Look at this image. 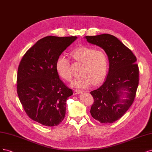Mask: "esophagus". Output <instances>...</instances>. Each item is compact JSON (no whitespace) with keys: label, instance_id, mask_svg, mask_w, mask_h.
<instances>
[{"label":"esophagus","instance_id":"34e87169","mask_svg":"<svg viewBox=\"0 0 152 152\" xmlns=\"http://www.w3.org/2000/svg\"><path fill=\"white\" fill-rule=\"evenodd\" d=\"M82 91H81L80 90H75L74 91H73V94H74V95H77L79 94H81Z\"/></svg>","mask_w":152,"mask_h":152}]
</instances>
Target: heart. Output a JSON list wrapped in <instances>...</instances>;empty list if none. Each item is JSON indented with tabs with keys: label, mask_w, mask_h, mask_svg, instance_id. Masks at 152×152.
<instances>
[{
	"label": "heart",
	"mask_w": 152,
	"mask_h": 152,
	"mask_svg": "<svg viewBox=\"0 0 152 152\" xmlns=\"http://www.w3.org/2000/svg\"><path fill=\"white\" fill-rule=\"evenodd\" d=\"M71 55L74 59L82 63L79 79L73 81L72 85L76 88H85L99 85L104 80L108 70L109 61L106 53L102 50L82 46L76 48ZM56 70L62 80L70 81L72 78L71 64L64 56L57 58L56 62Z\"/></svg>",
	"instance_id": "heart-1"
}]
</instances>
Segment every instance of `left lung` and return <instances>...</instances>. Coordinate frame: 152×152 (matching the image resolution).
I'll list each match as a JSON object with an SVG mask.
<instances>
[{
	"instance_id": "left-lung-1",
	"label": "left lung",
	"mask_w": 152,
	"mask_h": 152,
	"mask_svg": "<svg viewBox=\"0 0 152 152\" xmlns=\"http://www.w3.org/2000/svg\"><path fill=\"white\" fill-rule=\"evenodd\" d=\"M87 42L104 50L109 61L106 80L90 92L94 102L91 116L101 123H113L133 104L139 84L136 57L118 38L109 34L85 37Z\"/></svg>"
}]
</instances>
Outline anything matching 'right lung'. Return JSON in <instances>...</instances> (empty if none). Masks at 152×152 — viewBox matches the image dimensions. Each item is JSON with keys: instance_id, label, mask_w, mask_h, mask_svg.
<instances>
[{"instance_id": "right-lung-1", "label": "right lung", "mask_w": 152, "mask_h": 152, "mask_svg": "<svg viewBox=\"0 0 152 152\" xmlns=\"http://www.w3.org/2000/svg\"><path fill=\"white\" fill-rule=\"evenodd\" d=\"M76 37L48 36L39 40L24 54L17 75V93L32 120L45 126L59 124L65 117L66 100L72 95L56 70L57 58Z\"/></svg>"}]
</instances>
